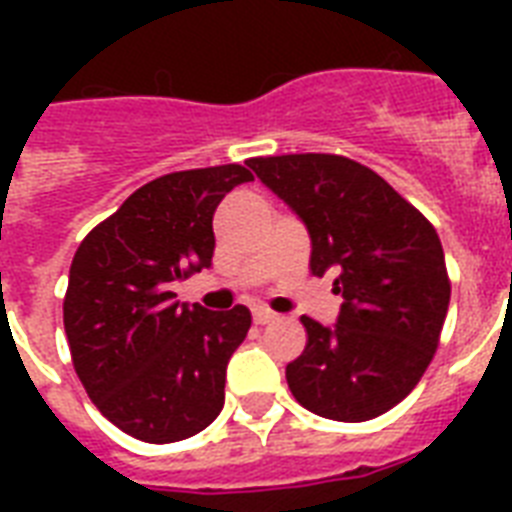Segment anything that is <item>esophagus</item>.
<instances>
[{"label":"esophagus","mask_w":512,"mask_h":512,"mask_svg":"<svg viewBox=\"0 0 512 512\" xmlns=\"http://www.w3.org/2000/svg\"><path fill=\"white\" fill-rule=\"evenodd\" d=\"M252 319H255V324H260V327H263V324H271V321H276V313L268 311V308H255V311H252Z\"/></svg>","instance_id":"obj_1"}]
</instances>
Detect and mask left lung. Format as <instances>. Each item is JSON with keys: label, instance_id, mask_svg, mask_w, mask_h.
I'll return each mask as SVG.
<instances>
[{"label": "left lung", "instance_id": "1", "mask_svg": "<svg viewBox=\"0 0 512 512\" xmlns=\"http://www.w3.org/2000/svg\"><path fill=\"white\" fill-rule=\"evenodd\" d=\"M311 233V273L335 276V327L303 316L308 342L287 364L297 404L337 422L380 417L420 382L449 311L436 228L377 172L348 156L249 159Z\"/></svg>", "mask_w": 512, "mask_h": 512}]
</instances>
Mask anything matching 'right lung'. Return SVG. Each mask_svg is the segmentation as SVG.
<instances>
[{
    "instance_id": "right-lung-1",
    "label": "right lung",
    "mask_w": 512,
    "mask_h": 512,
    "mask_svg": "<svg viewBox=\"0 0 512 512\" xmlns=\"http://www.w3.org/2000/svg\"><path fill=\"white\" fill-rule=\"evenodd\" d=\"M249 180L241 164L156 177L76 249L63 300L71 361L92 404L138 441H183L223 409L225 366L252 316L180 305L170 289L212 265V215Z\"/></svg>"
}]
</instances>
